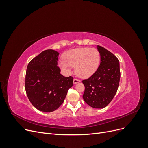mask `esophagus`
Wrapping results in <instances>:
<instances>
[{"label": "esophagus", "mask_w": 148, "mask_h": 148, "mask_svg": "<svg viewBox=\"0 0 148 148\" xmlns=\"http://www.w3.org/2000/svg\"><path fill=\"white\" fill-rule=\"evenodd\" d=\"M80 82V80L78 79H77V78H74L73 79V83L74 84H77L78 83H79Z\"/></svg>", "instance_id": "esophagus-1"}]
</instances>
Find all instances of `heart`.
<instances>
[{"mask_svg": "<svg viewBox=\"0 0 148 148\" xmlns=\"http://www.w3.org/2000/svg\"><path fill=\"white\" fill-rule=\"evenodd\" d=\"M101 56L96 48L79 47L67 51L64 60L59 62L60 68L70 73L75 67V73L81 78H88L95 72L99 65Z\"/></svg>", "mask_w": 148, "mask_h": 148, "instance_id": "b5f03b06", "label": "heart"}]
</instances>
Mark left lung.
<instances>
[{"label":"left lung","mask_w":148,"mask_h":148,"mask_svg":"<svg viewBox=\"0 0 148 148\" xmlns=\"http://www.w3.org/2000/svg\"><path fill=\"white\" fill-rule=\"evenodd\" d=\"M101 64L90 77L82 81L84 85L83 99L95 109H102L113 99L119 88L120 71L119 60L112 53L97 46Z\"/></svg>","instance_id":"1"}]
</instances>
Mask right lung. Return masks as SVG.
I'll return each instance as SVG.
<instances>
[{"label":"right lung","mask_w":148,"mask_h":148,"mask_svg":"<svg viewBox=\"0 0 148 148\" xmlns=\"http://www.w3.org/2000/svg\"><path fill=\"white\" fill-rule=\"evenodd\" d=\"M59 53L52 49L44 51L31 60L25 77V90L32 105L46 112L54 111L62 104L69 89L73 86L72 77L60 74L57 66Z\"/></svg>","instance_id":"1"}]
</instances>
